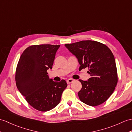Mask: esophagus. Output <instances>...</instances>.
I'll list each match as a JSON object with an SVG mask.
<instances>
[{"mask_svg":"<svg viewBox=\"0 0 132 132\" xmlns=\"http://www.w3.org/2000/svg\"><path fill=\"white\" fill-rule=\"evenodd\" d=\"M73 81H74V80H73V79H69L68 80H67V84H70V83H71V82H72Z\"/></svg>","mask_w":132,"mask_h":132,"instance_id":"34e87169","label":"esophagus"}]
</instances>
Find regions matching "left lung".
Here are the masks:
<instances>
[{
  "instance_id": "obj_1",
  "label": "left lung",
  "mask_w": 132,
  "mask_h": 132,
  "mask_svg": "<svg viewBox=\"0 0 132 132\" xmlns=\"http://www.w3.org/2000/svg\"><path fill=\"white\" fill-rule=\"evenodd\" d=\"M65 47L78 59L79 71L88 67L91 77L87 81L79 79L82 88L78 92L80 100L91 106L105 102L114 92L118 82L115 60L105 44L93 40H82Z\"/></svg>"
}]
</instances>
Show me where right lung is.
I'll return each instance as SVG.
<instances>
[{
	"label": "right lung",
	"instance_id": "obj_1",
	"mask_svg": "<svg viewBox=\"0 0 132 132\" xmlns=\"http://www.w3.org/2000/svg\"><path fill=\"white\" fill-rule=\"evenodd\" d=\"M60 45H34L21 54L15 75L16 86L30 105L38 111H48L59 104L67 87L65 80L50 79L47 70L52 69Z\"/></svg>",
	"mask_w": 132,
	"mask_h": 132
}]
</instances>
